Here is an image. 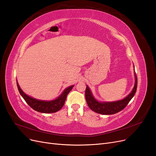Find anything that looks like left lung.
Segmentation results:
<instances>
[{"instance_id":"obj_1","label":"left lung","mask_w":156,"mask_h":156,"mask_svg":"<svg viewBox=\"0 0 156 156\" xmlns=\"http://www.w3.org/2000/svg\"><path fill=\"white\" fill-rule=\"evenodd\" d=\"M135 83L133 90L124 99L112 102H100L97 101L92 96L90 90L87 86L85 90V98L88 107L91 110L101 115H113L123 110L128 104L130 100L135 95L137 87V78L135 73Z\"/></svg>"}]
</instances>
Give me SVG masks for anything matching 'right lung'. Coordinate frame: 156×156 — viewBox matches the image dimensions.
<instances>
[{
    "instance_id": "1",
    "label": "right lung",
    "mask_w": 156,
    "mask_h": 156,
    "mask_svg": "<svg viewBox=\"0 0 156 156\" xmlns=\"http://www.w3.org/2000/svg\"><path fill=\"white\" fill-rule=\"evenodd\" d=\"M17 85L21 96L25 100L29 105L33 109L43 113H53L57 112L60 110L63 105L66 99L67 95L68 93L72 90V89L73 87V85L69 87L68 88H66L62 94L55 100L52 101H43V100H38L35 98H33L30 96H29L21 89L20 85L17 81Z\"/></svg>"
}]
</instances>
